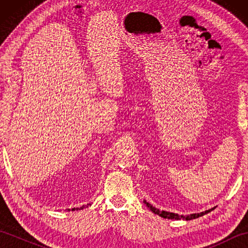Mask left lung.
<instances>
[{"label":"left lung","mask_w":248,"mask_h":248,"mask_svg":"<svg viewBox=\"0 0 248 248\" xmlns=\"http://www.w3.org/2000/svg\"><path fill=\"white\" fill-rule=\"evenodd\" d=\"M144 203L147 205V207H148V208L151 210L152 212H154L155 214L160 215L161 217H163V218H168V219H176V220H178V219H186V220H191V219L198 218L199 217H202V215L207 214V213H209V212H211L212 210L214 209V208H212V209L205 210L204 212H200V213H193V214H189V215H179V214H177V213H172V212L161 211V210L156 209L155 207H152V205H151L149 202H147L146 200H144Z\"/></svg>","instance_id":"8db88e82"}]
</instances>
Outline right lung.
<instances>
[{
    "label": "right lung",
    "instance_id": "1",
    "mask_svg": "<svg viewBox=\"0 0 248 248\" xmlns=\"http://www.w3.org/2000/svg\"><path fill=\"white\" fill-rule=\"evenodd\" d=\"M88 205H91V203H87L86 205H82V207L80 208H72L71 211H75V210H81V209H84L85 207H88ZM67 211H70V209H67Z\"/></svg>",
    "mask_w": 248,
    "mask_h": 248
}]
</instances>
